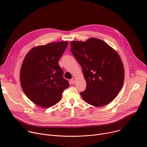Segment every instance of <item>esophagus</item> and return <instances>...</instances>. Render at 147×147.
<instances>
[{
	"label": "esophagus",
	"mask_w": 147,
	"mask_h": 147,
	"mask_svg": "<svg viewBox=\"0 0 147 147\" xmlns=\"http://www.w3.org/2000/svg\"><path fill=\"white\" fill-rule=\"evenodd\" d=\"M76 82V78H74V77H73V78L71 80V84H75Z\"/></svg>",
	"instance_id": "34e87169"
}]
</instances>
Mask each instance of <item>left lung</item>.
Segmentation results:
<instances>
[{"instance_id":"8db88e82","label":"left lung","mask_w":147,"mask_h":147,"mask_svg":"<svg viewBox=\"0 0 147 147\" xmlns=\"http://www.w3.org/2000/svg\"><path fill=\"white\" fill-rule=\"evenodd\" d=\"M71 51L81 65L87 86L80 95L96 107L109 104L117 97L124 80V69L117 51L101 39L71 41Z\"/></svg>"}]
</instances>
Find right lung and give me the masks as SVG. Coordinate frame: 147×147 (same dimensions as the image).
<instances>
[{
	"label": "right lung",
	"instance_id": "1",
	"mask_svg": "<svg viewBox=\"0 0 147 147\" xmlns=\"http://www.w3.org/2000/svg\"><path fill=\"white\" fill-rule=\"evenodd\" d=\"M68 45L61 41L37 46L26 55L22 63L20 81L26 96L43 108L56 104L63 91L70 86L63 78L59 60Z\"/></svg>",
	"mask_w": 147,
	"mask_h": 147
}]
</instances>
